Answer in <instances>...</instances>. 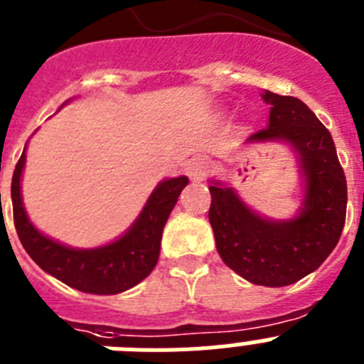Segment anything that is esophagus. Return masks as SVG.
Returning a JSON list of instances; mask_svg holds the SVG:
<instances>
[{
  "mask_svg": "<svg viewBox=\"0 0 364 364\" xmlns=\"http://www.w3.org/2000/svg\"><path fill=\"white\" fill-rule=\"evenodd\" d=\"M210 173V162L205 159H193L188 164V175L191 180H202Z\"/></svg>",
  "mask_w": 364,
  "mask_h": 364,
  "instance_id": "obj_1",
  "label": "esophagus"
}]
</instances>
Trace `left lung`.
Instances as JSON below:
<instances>
[{"label":"left lung","instance_id":"8db88e82","mask_svg":"<svg viewBox=\"0 0 364 364\" xmlns=\"http://www.w3.org/2000/svg\"><path fill=\"white\" fill-rule=\"evenodd\" d=\"M268 127L246 144L282 140L294 147L304 178L297 217L272 220L247 208L235 189L213 180L210 222L220 259L240 277L281 288L315 272L333 252L345 228L346 178L330 131L294 96L262 92Z\"/></svg>","mask_w":364,"mask_h":364}]
</instances>
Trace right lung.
I'll use <instances>...</instances> for the list:
<instances>
[{
	"instance_id": "1",
	"label": "right lung",
	"mask_w": 364,
	"mask_h": 364,
	"mask_svg": "<svg viewBox=\"0 0 364 364\" xmlns=\"http://www.w3.org/2000/svg\"><path fill=\"white\" fill-rule=\"evenodd\" d=\"M25 149L12 175L11 197L16 231L31 259L58 281L85 294L114 295L142 282L159 262L164 226L188 186V176L162 180L120 239L91 250H76L45 237L28 220L21 198Z\"/></svg>"
}]
</instances>
